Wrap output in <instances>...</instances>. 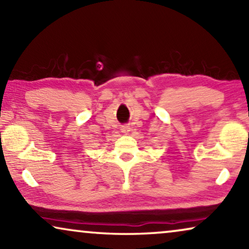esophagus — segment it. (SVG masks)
<instances>
[{"label":"esophagus","instance_id":"1","mask_svg":"<svg viewBox=\"0 0 249 249\" xmlns=\"http://www.w3.org/2000/svg\"><path fill=\"white\" fill-rule=\"evenodd\" d=\"M121 131L122 132H129V131H130V125H128V124L121 125Z\"/></svg>","mask_w":249,"mask_h":249}]
</instances>
